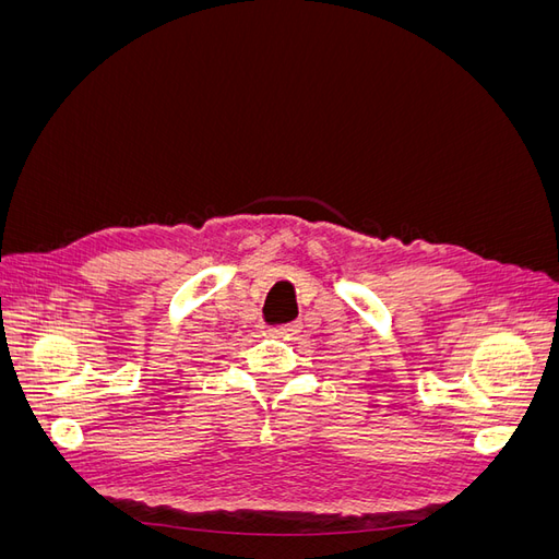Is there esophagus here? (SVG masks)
Wrapping results in <instances>:
<instances>
[{
  "mask_svg": "<svg viewBox=\"0 0 559 559\" xmlns=\"http://www.w3.org/2000/svg\"><path fill=\"white\" fill-rule=\"evenodd\" d=\"M294 331H296V324H282V326L270 329V333H273V335H286V333H294Z\"/></svg>",
  "mask_w": 559,
  "mask_h": 559,
  "instance_id": "34e87169",
  "label": "esophagus"
}]
</instances>
